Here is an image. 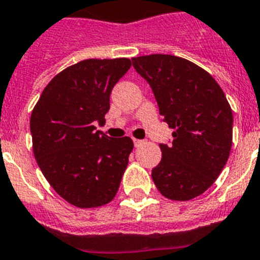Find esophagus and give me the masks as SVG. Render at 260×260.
Returning a JSON list of instances; mask_svg holds the SVG:
<instances>
[{"label": "esophagus", "mask_w": 260, "mask_h": 260, "mask_svg": "<svg viewBox=\"0 0 260 260\" xmlns=\"http://www.w3.org/2000/svg\"><path fill=\"white\" fill-rule=\"evenodd\" d=\"M144 143V141H141V139H134V146L139 147Z\"/></svg>", "instance_id": "esophagus-1"}]
</instances>
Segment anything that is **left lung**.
Returning a JSON list of instances; mask_svg holds the SVG:
<instances>
[{
	"mask_svg": "<svg viewBox=\"0 0 260 260\" xmlns=\"http://www.w3.org/2000/svg\"><path fill=\"white\" fill-rule=\"evenodd\" d=\"M132 61L174 130L172 144H160L162 156L152 169L153 182L172 201L199 197L220 176L231 153L233 113L225 93L211 74L189 59L150 54Z\"/></svg>",
	"mask_w": 260,
	"mask_h": 260,
	"instance_id": "1",
	"label": "left lung"
}]
</instances>
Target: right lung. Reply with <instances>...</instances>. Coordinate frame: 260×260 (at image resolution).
Listing matches in <instances>:
<instances>
[{"label": "right lung", "instance_id": "1", "mask_svg": "<svg viewBox=\"0 0 260 260\" xmlns=\"http://www.w3.org/2000/svg\"><path fill=\"white\" fill-rule=\"evenodd\" d=\"M128 58L80 61L50 80L32 110V148L59 197L79 208L100 207L118 191L134 143L96 132L105 123L114 84Z\"/></svg>", "mask_w": 260, "mask_h": 260}]
</instances>
